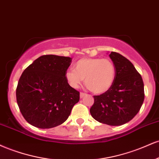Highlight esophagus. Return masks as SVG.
Segmentation results:
<instances>
[{"mask_svg": "<svg viewBox=\"0 0 159 159\" xmlns=\"http://www.w3.org/2000/svg\"><path fill=\"white\" fill-rule=\"evenodd\" d=\"M86 94H85V93H83V92H81L80 93V98H83L85 96H86Z\"/></svg>", "mask_w": 159, "mask_h": 159, "instance_id": "34e87169", "label": "esophagus"}]
</instances>
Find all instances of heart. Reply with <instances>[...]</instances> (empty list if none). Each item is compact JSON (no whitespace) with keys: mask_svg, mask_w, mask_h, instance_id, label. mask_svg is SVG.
<instances>
[{"mask_svg":"<svg viewBox=\"0 0 159 159\" xmlns=\"http://www.w3.org/2000/svg\"><path fill=\"white\" fill-rule=\"evenodd\" d=\"M74 68V70L65 73L68 85L77 89L85 80L86 87L94 94H102L109 90L116 75L115 64L109 59L84 58L76 61Z\"/></svg>","mask_w":159,"mask_h":159,"instance_id":"1","label":"heart"}]
</instances>
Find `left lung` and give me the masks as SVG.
Here are the masks:
<instances>
[{
    "instance_id": "1",
    "label": "left lung",
    "mask_w": 159,
    "mask_h": 159,
    "mask_svg": "<svg viewBox=\"0 0 159 159\" xmlns=\"http://www.w3.org/2000/svg\"><path fill=\"white\" fill-rule=\"evenodd\" d=\"M109 57L116 68L115 81L107 91L94 96L90 113L98 122L120 126L139 111L144 100V88L141 74L129 59L116 52H111Z\"/></svg>"
}]
</instances>
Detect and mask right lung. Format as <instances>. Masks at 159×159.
<instances>
[{"instance_id": "add662e5", "label": "right lung", "mask_w": 159, "mask_h": 159, "mask_svg": "<svg viewBox=\"0 0 159 159\" xmlns=\"http://www.w3.org/2000/svg\"><path fill=\"white\" fill-rule=\"evenodd\" d=\"M71 61L70 57L44 55L22 73L16 89V100L30 124L50 129L68 118L72 108L80 100V92L65 79Z\"/></svg>"}]
</instances>
